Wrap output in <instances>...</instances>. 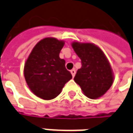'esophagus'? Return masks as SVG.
Here are the masks:
<instances>
[{"mask_svg": "<svg viewBox=\"0 0 133 133\" xmlns=\"http://www.w3.org/2000/svg\"><path fill=\"white\" fill-rule=\"evenodd\" d=\"M71 74L72 75V77H74V75L76 74V71H75V69H72V70H71Z\"/></svg>", "mask_w": 133, "mask_h": 133, "instance_id": "1", "label": "esophagus"}]
</instances>
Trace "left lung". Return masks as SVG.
<instances>
[{"instance_id":"1","label":"left lung","mask_w":133,"mask_h":133,"mask_svg":"<svg viewBox=\"0 0 133 133\" xmlns=\"http://www.w3.org/2000/svg\"><path fill=\"white\" fill-rule=\"evenodd\" d=\"M71 46L82 64L74 81L88 98L95 99L102 96L114 82L113 71L105 53L94 43L74 41Z\"/></svg>"}]
</instances>
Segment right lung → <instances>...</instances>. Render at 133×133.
<instances>
[{
    "label": "right lung",
    "mask_w": 133,
    "mask_h": 133,
    "mask_svg": "<svg viewBox=\"0 0 133 133\" xmlns=\"http://www.w3.org/2000/svg\"><path fill=\"white\" fill-rule=\"evenodd\" d=\"M65 41L45 37L32 49L24 66V76L31 91L44 100H50L62 92L72 76L59 58Z\"/></svg>",
    "instance_id": "obj_1"
}]
</instances>
